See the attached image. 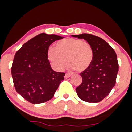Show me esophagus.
Masks as SVG:
<instances>
[{"label": "esophagus", "instance_id": "34e87169", "mask_svg": "<svg viewBox=\"0 0 132 132\" xmlns=\"http://www.w3.org/2000/svg\"><path fill=\"white\" fill-rule=\"evenodd\" d=\"M70 76L71 75L69 74H66L65 75H64V78H65V79H68L69 77H70Z\"/></svg>", "mask_w": 132, "mask_h": 132}]
</instances>
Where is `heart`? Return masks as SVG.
Returning a JSON list of instances; mask_svg holds the SVG:
<instances>
[{
	"label": "heart",
	"instance_id": "1",
	"mask_svg": "<svg viewBox=\"0 0 132 132\" xmlns=\"http://www.w3.org/2000/svg\"><path fill=\"white\" fill-rule=\"evenodd\" d=\"M47 58L56 70H63L68 60L70 70H77L82 72L91 66L94 51L88 42L70 38L58 41L57 47L50 46L47 49Z\"/></svg>",
	"mask_w": 132,
	"mask_h": 132
}]
</instances>
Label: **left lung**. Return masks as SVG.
Here are the masks:
<instances>
[{
  "label": "left lung",
  "instance_id": "left-lung-1",
  "mask_svg": "<svg viewBox=\"0 0 132 132\" xmlns=\"http://www.w3.org/2000/svg\"><path fill=\"white\" fill-rule=\"evenodd\" d=\"M72 36L88 42L94 51L91 66L80 74L82 82L76 88L78 96L87 102H99L115 85L119 71L117 55L108 43L96 36L83 33Z\"/></svg>",
  "mask_w": 132,
  "mask_h": 132
}]
</instances>
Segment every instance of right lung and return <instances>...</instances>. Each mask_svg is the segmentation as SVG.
<instances>
[{
    "mask_svg": "<svg viewBox=\"0 0 132 132\" xmlns=\"http://www.w3.org/2000/svg\"><path fill=\"white\" fill-rule=\"evenodd\" d=\"M63 37L42 33L28 41L16 52L11 74L16 91L32 104H40L54 96L64 72L53 71L47 49L53 42Z\"/></svg>",
    "mask_w": 132,
    "mask_h": 132,
    "instance_id": "obj_1",
    "label": "right lung"
}]
</instances>
